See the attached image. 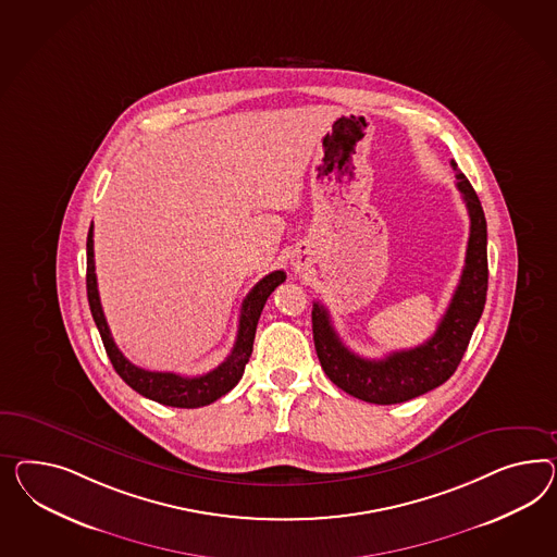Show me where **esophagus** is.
<instances>
[{
	"mask_svg": "<svg viewBox=\"0 0 557 557\" xmlns=\"http://www.w3.org/2000/svg\"><path fill=\"white\" fill-rule=\"evenodd\" d=\"M292 265H294V270L296 271L308 270V268L312 265L310 253H308V251H298L296 256L292 257Z\"/></svg>",
	"mask_w": 557,
	"mask_h": 557,
	"instance_id": "1",
	"label": "esophagus"
}]
</instances>
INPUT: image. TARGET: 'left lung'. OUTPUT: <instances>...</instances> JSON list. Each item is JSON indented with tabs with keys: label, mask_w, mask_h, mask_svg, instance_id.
Wrapping results in <instances>:
<instances>
[{
	"label": "left lung",
	"mask_w": 557,
	"mask_h": 557,
	"mask_svg": "<svg viewBox=\"0 0 557 557\" xmlns=\"http://www.w3.org/2000/svg\"><path fill=\"white\" fill-rule=\"evenodd\" d=\"M450 165L456 172V186L467 202L470 235L460 284L434 336L416 348L395 350L385 359H362L346 348L332 326L329 310L314 301L312 332L320 364L336 387L362 401L376 406L404 404L446 383L462 361L470 336L481 320L488 287L486 219L467 176L454 160Z\"/></svg>",
	"instance_id": "left-lung-1"
}]
</instances>
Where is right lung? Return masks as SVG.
I'll use <instances>...</instances> for the list:
<instances>
[{
	"label": "right lung",
	"mask_w": 557,
	"mask_h": 557,
	"mask_svg": "<svg viewBox=\"0 0 557 557\" xmlns=\"http://www.w3.org/2000/svg\"><path fill=\"white\" fill-rule=\"evenodd\" d=\"M286 282V273L282 270L271 271L263 280H259L253 289L243 300L239 314V331L231 355L221 362L211 373L198 376H182L176 373H160V371H146L136 367L134 362L123 357L111 331L107 326L106 314L99 300L97 289V275H95V253H92V225L87 235V296H89L90 314L99 329L101 341L106 346L107 357L117 371V375L134 389V392L148 397L151 401H158L162 406L193 407L209 406L231 392L239 383L245 364L253 352V341H256L257 322L261 317V310L271 296V292L280 284Z\"/></svg>",
	"instance_id": "obj_1"
}]
</instances>
